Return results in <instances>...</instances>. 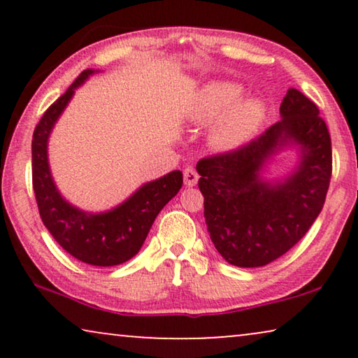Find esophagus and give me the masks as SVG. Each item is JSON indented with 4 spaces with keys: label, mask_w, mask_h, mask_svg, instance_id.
Instances as JSON below:
<instances>
[{
    "label": "esophagus",
    "mask_w": 358,
    "mask_h": 358,
    "mask_svg": "<svg viewBox=\"0 0 358 358\" xmlns=\"http://www.w3.org/2000/svg\"><path fill=\"white\" fill-rule=\"evenodd\" d=\"M197 180H199V174L194 168H187L184 171V184L187 185V187H194V185L197 184Z\"/></svg>",
    "instance_id": "obj_1"
}]
</instances>
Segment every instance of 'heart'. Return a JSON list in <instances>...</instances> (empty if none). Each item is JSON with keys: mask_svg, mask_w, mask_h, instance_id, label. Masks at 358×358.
I'll list each match as a JSON object with an SVG mask.
<instances>
[{"mask_svg": "<svg viewBox=\"0 0 358 358\" xmlns=\"http://www.w3.org/2000/svg\"><path fill=\"white\" fill-rule=\"evenodd\" d=\"M241 87L233 83H210L195 97L192 119L210 122L231 106L241 96ZM264 107L257 101H244L224 113L213 125L212 140L220 148H233L248 138L262 122Z\"/></svg>", "mask_w": 358, "mask_h": 358, "instance_id": "b5f03b06", "label": "heart"}]
</instances>
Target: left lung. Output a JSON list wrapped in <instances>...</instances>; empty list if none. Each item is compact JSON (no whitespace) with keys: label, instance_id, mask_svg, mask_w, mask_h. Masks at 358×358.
Instances as JSON below:
<instances>
[{"label":"left lung","instance_id":"1","mask_svg":"<svg viewBox=\"0 0 358 358\" xmlns=\"http://www.w3.org/2000/svg\"><path fill=\"white\" fill-rule=\"evenodd\" d=\"M280 117L251 143L197 163L210 239L231 266L262 267L283 256L324 205L332 173L326 122L295 87L283 97ZM287 148L301 156L296 169L280 180L262 178L273 156Z\"/></svg>","mask_w":358,"mask_h":358}]
</instances>
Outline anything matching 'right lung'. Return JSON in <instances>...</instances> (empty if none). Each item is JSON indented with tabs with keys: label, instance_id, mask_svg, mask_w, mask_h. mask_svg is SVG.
<instances>
[{
	"label": "right lung",
	"instance_id": "1",
	"mask_svg": "<svg viewBox=\"0 0 358 358\" xmlns=\"http://www.w3.org/2000/svg\"><path fill=\"white\" fill-rule=\"evenodd\" d=\"M97 70H85L53 102L32 136V185L38 213L55 241L78 261L97 267L124 264L143 246L151 224L166 203L182 187V173H173L145 182L112 210L91 213L63 199L53 182L48 164V138L76 87Z\"/></svg>",
	"mask_w": 358,
	"mask_h": 358
}]
</instances>
